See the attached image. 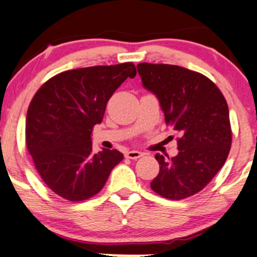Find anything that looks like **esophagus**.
<instances>
[{"label": "esophagus", "instance_id": "1", "mask_svg": "<svg viewBox=\"0 0 257 257\" xmlns=\"http://www.w3.org/2000/svg\"><path fill=\"white\" fill-rule=\"evenodd\" d=\"M142 153L141 152H138V151H129L125 153V158L128 159H132V160H136V159L141 158L142 157Z\"/></svg>", "mask_w": 257, "mask_h": 257}]
</instances>
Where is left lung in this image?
Masks as SVG:
<instances>
[{
  "mask_svg": "<svg viewBox=\"0 0 257 257\" xmlns=\"http://www.w3.org/2000/svg\"><path fill=\"white\" fill-rule=\"evenodd\" d=\"M142 85L158 97L166 124L180 134L178 155H155L160 171L151 183L159 196L180 200L199 192L225 164L231 148L228 103L216 84L177 65L141 63Z\"/></svg>",
  "mask_w": 257,
  "mask_h": 257,
  "instance_id": "1",
  "label": "left lung"
}]
</instances>
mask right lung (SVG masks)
<instances>
[{
	"label": "right lung",
	"mask_w": 257,
	"mask_h": 257,
	"mask_svg": "<svg viewBox=\"0 0 257 257\" xmlns=\"http://www.w3.org/2000/svg\"><path fill=\"white\" fill-rule=\"evenodd\" d=\"M135 76L133 63L84 67L57 74L37 91L26 118V145L41 179L58 196L89 199L123 160L117 149L93 154L91 134L112 93Z\"/></svg>",
	"instance_id": "obj_1"
}]
</instances>
